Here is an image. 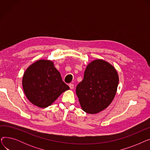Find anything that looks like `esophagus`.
Wrapping results in <instances>:
<instances>
[{"label":"esophagus","mask_w":150,"mask_h":150,"mask_svg":"<svg viewBox=\"0 0 150 150\" xmlns=\"http://www.w3.org/2000/svg\"><path fill=\"white\" fill-rule=\"evenodd\" d=\"M69 87H70V89H74V85L73 84H69Z\"/></svg>","instance_id":"34e87169"}]
</instances>
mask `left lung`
Segmentation results:
<instances>
[{
    "label": "left lung",
    "instance_id": "left-lung-1",
    "mask_svg": "<svg viewBox=\"0 0 150 150\" xmlns=\"http://www.w3.org/2000/svg\"><path fill=\"white\" fill-rule=\"evenodd\" d=\"M119 81L116 69L108 62L97 59L89 63L76 88L83 111L95 114L108 108L115 97Z\"/></svg>",
    "mask_w": 150,
    "mask_h": 150
}]
</instances>
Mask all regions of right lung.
Masks as SVG:
<instances>
[{"label": "right lung", "instance_id": "obj_1", "mask_svg": "<svg viewBox=\"0 0 150 150\" xmlns=\"http://www.w3.org/2000/svg\"><path fill=\"white\" fill-rule=\"evenodd\" d=\"M22 83L27 99L41 108L50 106L62 93L70 89L62 81L54 62L44 59H39L28 67Z\"/></svg>", "mask_w": 150, "mask_h": 150}]
</instances>
